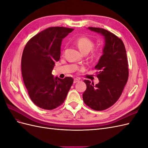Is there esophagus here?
I'll use <instances>...</instances> for the list:
<instances>
[{
	"label": "esophagus",
	"mask_w": 148,
	"mask_h": 148,
	"mask_svg": "<svg viewBox=\"0 0 148 148\" xmlns=\"http://www.w3.org/2000/svg\"><path fill=\"white\" fill-rule=\"evenodd\" d=\"M80 80V79L79 78H75L74 79V81H73V83H77V82H78Z\"/></svg>",
	"instance_id": "34e87169"
}]
</instances>
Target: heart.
I'll return each mask as SVG.
<instances>
[{
  "mask_svg": "<svg viewBox=\"0 0 148 148\" xmlns=\"http://www.w3.org/2000/svg\"><path fill=\"white\" fill-rule=\"evenodd\" d=\"M79 49L82 52H90L94 47V42L87 37H80L76 41Z\"/></svg>",
  "mask_w": 148,
  "mask_h": 148,
  "instance_id": "b5f03b06",
  "label": "heart"
}]
</instances>
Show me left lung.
Wrapping results in <instances>:
<instances>
[{
	"mask_svg": "<svg viewBox=\"0 0 148 148\" xmlns=\"http://www.w3.org/2000/svg\"><path fill=\"white\" fill-rule=\"evenodd\" d=\"M88 29L101 34L104 39L102 55L95 69L99 70L95 86L85 79L86 89L83 92L84 102L95 110H103L114 105L119 99L128 78L127 52L123 41L106 29L89 27Z\"/></svg>",
	"mask_w": 148,
	"mask_h": 148,
	"instance_id": "1",
	"label": "left lung"
}]
</instances>
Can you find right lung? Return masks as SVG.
<instances>
[{"instance_id":"1","label":"right lung","mask_w":148,"mask_h":148,"mask_svg":"<svg viewBox=\"0 0 148 148\" xmlns=\"http://www.w3.org/2000/svg\"><path fill=\"white\" fill-rule=\"evenodd\" d=\"M73 29L51 27L35 35L26 44L21 73L30 99L35 105L52 110L62 104L73 83L71 77H54L52 71L60 60L62 39Z\"/></svg>"}]
</instances>
